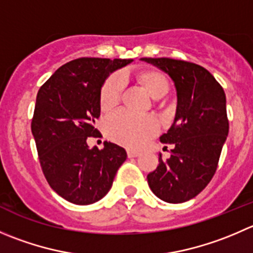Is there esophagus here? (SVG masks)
I'll return each instance as SVG.
<instances>
[{"instance_id": "esophagus-1", "label": "esophagus", "mask_w": 253, "mask_h": 253, "mask_svg": "<svg viewBox=\"0 0 253 253\" xmlns=\"http://www.w3.org/2000/svg\"><path fill=\"white\" fill-rule=\"evenodd\" d=\"M139 152L134 151V149H127V156L129 157V158H134V157H138L139 156Z\"/></svg>"}]
</instances>
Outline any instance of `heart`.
<instances>
[{
  "label": "heart",
  "instance_id": "1",
  "mask_svg": "<svg viewBox=\"0 0 253 253\" xmlns=\"http://www.w3.org/2000/svg\"><path fill=\"white\" fill-rule=\"evenodd\" d=\"M139 80L153 99H161L169 89L168 79L159 72L148 70L141 73ZM125 82L126 80L122 73L111 75L105 82L100 94V105L102 109L109 110L119 102ZM105 131L112 141L132 148H138L158 131V124L149 115H137L127 110H119L106 119Z\"/></svg>",
  "mask_w": 253,
  "mask_h": 253
}]
</instances>
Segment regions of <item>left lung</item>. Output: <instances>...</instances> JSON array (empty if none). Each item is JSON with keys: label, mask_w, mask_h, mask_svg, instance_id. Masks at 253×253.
Segmentation results:
<instances>
[{"label": "left lung", "mask_w": 253, "mask_h": 253, "mask_svg": "<svg viewBox=\"0 0 253 253\" xmlns=\"http://www.w3.org/2000/svg\"><path fill=\"white\" fill-rule=\"evenodd\" d=\"M169 75L176 91L170 128L159 139L173 144L170 157L147 175L153 194L163 202H188L203 192L216 170L229 134L226 96L205 68L170 58H142Z\"/></svg>", "instance_id": "left-lung-1"}]
</instances>
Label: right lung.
<instances>
[{
  "instance_id": "right-lung-1",
  "label": "right lung",
  "mask_w": 253,
  "mask_h": 253,
  "mask_svg": "<svg viewBox=\"0 0 253 253\" xmlns=\"http://www.w3.org/2000/svg\"><path fill=\"white\" fill-rule=\"evenodd\" d=\"M132 59L80 58L61 65L37 94L32 133L42 169L54 192L77 205L99 202L111 189L126 161L125 148L104 142L90 148L99 133L100 94L110 74Z\"/></svg>"
}]
</instances>
